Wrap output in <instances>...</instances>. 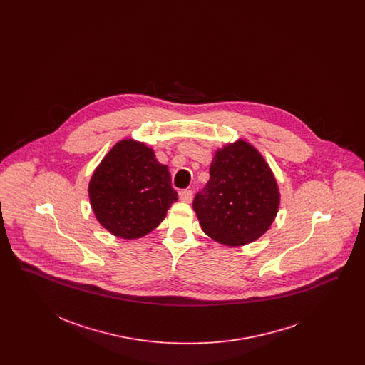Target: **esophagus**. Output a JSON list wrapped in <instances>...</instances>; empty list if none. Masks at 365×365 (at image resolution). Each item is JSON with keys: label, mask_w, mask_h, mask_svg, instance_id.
I'll return each instance as SVG.
<instances>
[{"label": "esophagus", "mask_w": 365, "mask_h": 365, "mask_svg": "<svg viewBox=\"0 0 365 365\" xmlns=\"http://www.w3.org/2000/svg\"><path fill=\"white\" fill-rule=\"evenodd\" d=\"M179 197H180V201H183V202H187V204H190L191 201H192V191H180V192H179Z\"/></svg>", "instance_id": "esophagus-1"}]
</instances>
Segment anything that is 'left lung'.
<instances>
[{"label":"left lung","mask_w":365,"mask_h":365,"mask_svg":"<svg viewBox=\"0 0 365 365\" xmlns=\"http://www.w3.org/2000/svg\"><path fill=\"white\" fill-rule=\"evenodd\" d=\"M209 175L192 201L202 231L226 246L259 240L274 223L280 204L278 182L265 158L238 139L215 152Z\"/></svg>","instance_id":"obj_1"}]
</instances>
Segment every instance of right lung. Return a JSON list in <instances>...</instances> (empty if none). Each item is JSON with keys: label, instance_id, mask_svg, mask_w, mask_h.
Instances as JSON below:
<instances>
[{"label": "right lung", "instance_id": "obj_1", "mask_svg": "<svg viewBox=\"0 0 365 365\" xmlns=\"http://www.w3.org/2000/svg\"><path fill=\"white\" fill-rule=\"evenodd\" d=\"M88 198L98 223L123 240L142 238L165 219L178 201L168 167L135 139L112 146L88 182Z\"/></svg>", "mask_w": 365, "mask_h": 365}]
</instances>
